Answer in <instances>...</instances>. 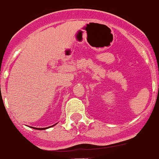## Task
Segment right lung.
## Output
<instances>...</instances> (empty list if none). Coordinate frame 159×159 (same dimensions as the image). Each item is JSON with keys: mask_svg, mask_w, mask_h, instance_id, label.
<instances>
[{"mask_svg": "<svg viewBox=\"0 0 159 159\" xmlns=\"http://www.w3.org/2000/svg\"><path fill=\"white\" fill-rule=\"evenodd\" d=\"M34 129H45L46 128H34Z\"/></svg>", "mask_w": 159, "mask_h": 159, "instance_id": "1", "label": "right lung"}]
</instances>
